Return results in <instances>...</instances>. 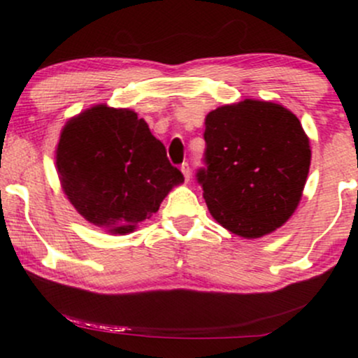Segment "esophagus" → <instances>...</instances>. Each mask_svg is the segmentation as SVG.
<instances>
[{
	"mask_svg": "<svg viewBox=\"0 0 358 358\" xmlns=\"http://www.w3.org/2000/svg\"><path fill=\"white\" fill-rule=\"evenodd\" d=\"M180 168H182V173H183V176H185V180H187V182H188V180H190V175H192L190 165H188V163H183V165L180 166Z\"/></svg>",
	"mask_w": 358,
	"mask_h": 358,
	"instance_id": "1",
	"label": "esophagus"
}]
</instances>
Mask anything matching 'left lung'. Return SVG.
Returning <instances> with one entry per match:
<instances>
[{"label": "left lung", "instance_id": "8db88e82", "mask_svg": "<svg viewBox=\"0 0 358 358\" xmlns=\"http://www.w3.org/2000/svg\"><path fill=\"white\" fill-rule=\"evenodd\" d=\"M203 166L196 182L212 217L241 237L276 231L301 200L310 141L293 113L245 99L205 119Z\"/></svg>", "mask_w": 358, "mask_h": 358}]
</instances>
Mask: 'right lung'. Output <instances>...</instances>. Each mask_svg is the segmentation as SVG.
<instances>
[{"instance_id":"obj_1","label":"right lung","mask_w":358,"mask_h":358,"mask_svg":"<svg viewBox=\"0 0 358 358\" xmlns=\"http://www.w3.org/2000/svg\"><path fill=\"white\" fill-rule=\"evenodd\" d=\"M65 195L97 227L126 234L183 182L166 148L136 113L96 106L71 119L57 146Z\"/></svg>"}]
</instances>
